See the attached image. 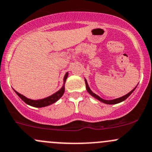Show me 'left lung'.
<instances>
[{"label": "left lung", "instance_id": "1", "mask_svg": "<svg viewBox=\"0 0 152 152\" xmlns=\"http://www.w3.org/2000/svg\"><path fill=\"white\" fill-rule=\"evenodd\" d=\"M85 84H86V88H87V92H88L90 94V95H92V97H95V99L98 100L99 101L102 102V103H105V104H116V103H121V102L124 101V100H126V99H127V97L130 96L131 94H132V92H133V91L135 90V88H136V87H135V88L132 89V91H130V92H129V93H127V95H124V96H122V97H119V98L114 99V100H104V99H103V98H101V97H99L98 95H97L96 94H95L93 92H92V90H91L90 88H89L88 84H87V80H86V79H85Z\"/></svg>", "mask_w": 152, "mask_h": 152}]
</instances>
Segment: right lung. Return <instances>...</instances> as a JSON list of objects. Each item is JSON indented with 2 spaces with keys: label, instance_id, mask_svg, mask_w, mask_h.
Masks as SVG:
<instances>
[{
  "label": "right lung",
  "instance_id": "right-lung-1",
  "mask_svg": "<svg viewBox=\"0 0 152 152\" xmlns=\"http://www.w3.org/2000/svg\"><path fill=\"white\" fill-rule=\"evenodd\" d=\"M68 76V73L67 72V73H65V76H64V79H63L64 84L63 87H61V89H60V90L57 91V92H56L55 93H54L53 95L46 97V98L40 99V100H31V99L28 98V97H26L25 96H24V95H21V94H20L19 92H17V91L14 90V92H15L16 93H17V95H18V96L20 97V98H21L22 100L28 105H31V106H33V107H36V108H41V107L48 106V105L57 102V100H58L63 95L64 92H65V81H66Z\"/></svg>",
  "mask_w": 152,
  "mask_h": 152
}]
</instances>
